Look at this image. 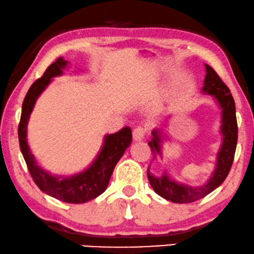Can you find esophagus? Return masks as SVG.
<instances>
[{"mask_svg": "<svg viewBox=\"0 0 254 254\" xmlns=\"http://www.w3.org/2000/svg\"><path fill=\"white\" fill-rule=\"evenodd\" d=\"M145 134H146V128L141 127H135L133 132H132V137H133V140L134 141H140L142 139L145 138Z\"/></svg>", "mask_w": 254, "mask_h": 254, "instance_id": "1", "label": "esophagus"}]
</instances>
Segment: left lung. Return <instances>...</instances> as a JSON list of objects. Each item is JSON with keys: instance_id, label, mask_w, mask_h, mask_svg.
<instances>
[{"instance_id": "obj_1", "label": "left lung", "mask_w": 254, "mask_h": 254, "mask_svg": "<svg viewBox=\"0 0 254 254\" xmlns=\"http://www.w3.org/2000/svg\"><path fill=\"white\" fill-rule=\"evenodd\" d=\"M206 66V77L203 81L202 93L213 95L221 108V133H222V145L216 156L215 170L206 184L201 187H190V185L177 183L171 180L166 171L161 176H154L147 170V177L151 187L160 197L176 203H188L199 200L216 188H219L226 180L233 166L234 156L237 146V119H236V107L233 95L222 79L209 65ZM152 140L148 141L153 153V160L162 156L161 142L162 133L159 128L152 131Z\"/></svg>"}]
</instances>
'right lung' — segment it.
Wrapping results in <instances>:
<instances>
[{
    "label": "right lung",
    "mask_w": 254,
    "mask_h": 254,
    "mask_svg": "<svg viewBox=\"0 0 254 254\" xmlns=\"http://www.w3.org/2000/svg\"><path fill=\"white\" fill-rule=\"evenodd\" d=\"M67 61L63 57H59L47 67L44 76L32 84L21 107L18 138L21 154L38 188L61 201L83 203L96 198L106 191L114 168L131 144L132 132L130 127H126L116 133L107 134L99 155L86 170L79 174L71 176H56L47 173L39 166L27 144V123L39 95L51 84L52 78L63 73V69H65Z\"/></svg>",
    "instance_id": "1"
}]
</instances>
